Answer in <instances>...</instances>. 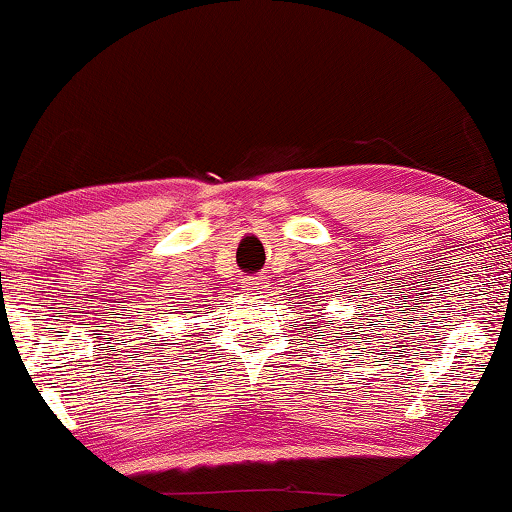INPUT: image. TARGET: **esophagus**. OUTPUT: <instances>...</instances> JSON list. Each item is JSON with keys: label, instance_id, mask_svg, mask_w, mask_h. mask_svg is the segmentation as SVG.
I'll return each mask as SVG.
<instances>
[{"label": "esophagus", "instance_id": "obj_1", "mask_svg": "<svg viewBox=\"0 0 512 512\" xmlns=\"http://www.w3.org/2000/svg\"><path fill=\"white\" fill-rule=\"evenodd\" d=\"M243 287H246L248 292H259V290H264V280L262 278H248L246 283H243Z\"/></svg>", "mask_w": 512, "mask_h": 512}]
</instances>
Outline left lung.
<instances>
[{
	"label": "left lung",
	"mask_w": 512,
	"mask_h": 512,
	"mask_svg": "<svg viewBox=\"0 0 512 512\" xmlns=\"http://www.w3.org/2000/svg\"><path fill=\"white\" fill-rule=\"evenodd\" d=\"M320 320H322V322H325V327H329V325H327V318H325V315H320ZM318 325H320V322H315V325H311V327H313V329H318V331H320V334H325V329H320Z\"/></svg>",
	"instance_id": "1"
}]
</instances>
